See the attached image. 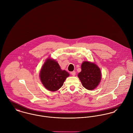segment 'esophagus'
Segmentation results:
<instances>
[{
    "instance_id": "34e87169",
    "label": "esophagus",
    "mask_w": 133,
    "mask_h": 133,
    "mask_svg": "<svg viewBox=\"0 0 133 133\" xmlns=\"http://www.w3.org/2000/svg\"><path fill=\"white\" fill-rule=\"evenodd\" d=\"M75 74H76V73H75V71H74L70 72V74H71L72 76H74V75H75Z\"/></svg>"
}]
</instances>
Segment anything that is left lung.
I'll return each mask as SVG.
<instances>
[{
    "label": "left lung",
    "mask_w": 133,
    "mask_h": 133,
    "mask_svg": "<svg viewBox=\"0 0 133 133\" xmlns=\"http://www.w3.org/2000/svg\"><path fill=\"white\" fill-rule=\"evenodd\" d=\"M82 71L78 74L84 88L89 90H94L99 84L102 74L99 68L95 64L84 61L81 66Z\"/></svg>",
    "instance_id": "left-lung-1"
}]
</instances>
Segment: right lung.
Masks as SVG:
<instances>
[{"mask_svg": "<svg viewBox=\"0 0 133 133\" xmlns=\"http://www.w3.org/2000/svg\"><path fill=\"white\" fill-rule=\"evenodd\" d=\"M69 74L62 70L58 62L51 59L45 62L40 72V77L46 89L50 91H56L63 86Z\"/></svg>", "mask_w": 133, "mask_h": 133, "instance_id": "add662e5", "label": "right lung"}]
</instances>
